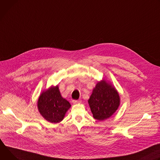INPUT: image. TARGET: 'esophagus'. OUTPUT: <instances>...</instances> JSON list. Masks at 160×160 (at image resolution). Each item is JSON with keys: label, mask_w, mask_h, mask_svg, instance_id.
Returning <instances> with one entry per match:
<instances>
[{"label": "esophagus", "mask_w": 160, "mask_h": 160, "mask_svg": "<svg viewBox=\"0 0 160 160\" xmlns=\"http://www.w3.org/2000/svg\"><path fill=\"white\" fill-rule=\"evenodd\" d=\"M72 102H73V103H81V100H73Z\"/></svg>", "instance_id": "34e87169"}]
</instances>
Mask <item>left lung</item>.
Instances as JSON below:
<instances>
[{
  "instance_id": "obj_1",
  "label": "left lung",
  "mask_w": 160,
  "mask_h": 160,
  "mask_svg": "<svg viewBox=\"0 0 160 160\" xmlns=\"http://www.w3.org/2000/svg\"><path fill=\"white\" fill-rule=\"evenodd\" d=\"M119 102L116 90L105 81L97 84L88 100L93 118L99 121L110 118L118 109Z\"/></svg>"
}]
</instances>
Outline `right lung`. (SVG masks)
Returning <instances> with one entry per match:
<instances>
[{
  "label": "right lung",
  "instance_id": "right-lung-1",
  "mask_svg": "<svg viewBox=\"0 0 160 160\" xmlns=\"http://www.w3.org/2000/svg\"><path fill=\"white\" fill-rule=\"evenodd\" d=\"M70 106V103L61 96L58 86L51 87L44 92L40 95L38 103L41 115L52 123L61 121Z\"/></svg>",
  "mask_w": 160,
  "mask_h": 160
}]
</instances>
